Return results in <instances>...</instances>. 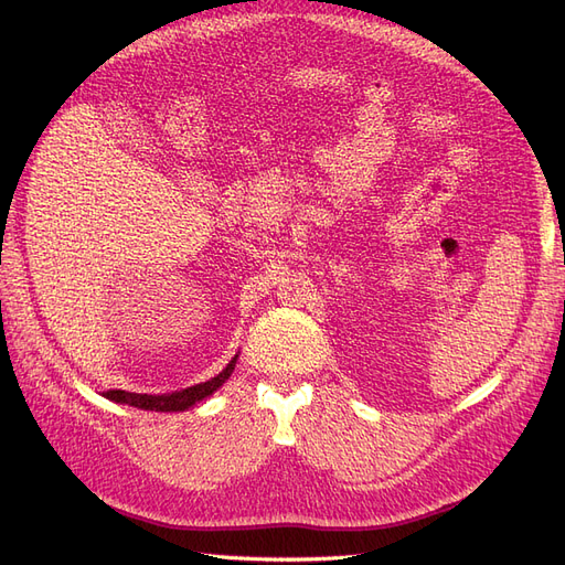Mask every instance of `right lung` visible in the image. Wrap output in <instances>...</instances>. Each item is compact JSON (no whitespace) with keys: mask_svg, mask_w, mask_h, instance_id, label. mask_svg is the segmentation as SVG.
Here are the masks:
<instances>
[{"mask_svg":"<svg viewBox=\"0 0 565 565\" xmlns=\"http://www.w3.org/2000/svg\"><path fill=\"white\" fill-rule=\"evenodd\" d=\"M235 361L237 358H233V361L226 365V370L218 372L216 377H212L210 382L188 386L177 393H167V396H148V393H129V391H119V388H110L104 393V396L115 403H127V405L141 407V409H156V413H179V409H188L191 405L200 403L202 398L212 396V393L231 377V372L235 370Z\"/></svg>","mask_w":565,"mask_h":565,"instance_id":"right-lung-1","label":"right lung"}]
</instances>
